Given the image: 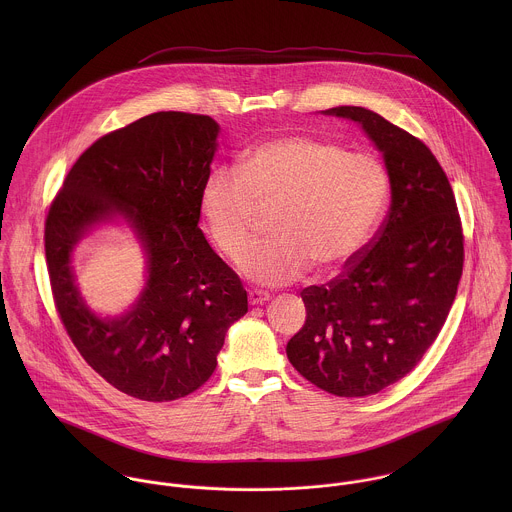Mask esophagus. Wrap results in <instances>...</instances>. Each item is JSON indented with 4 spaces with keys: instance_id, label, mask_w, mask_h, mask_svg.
Listing matches in <instances>:
<instances>
[{
    "instance_id": "1",
    "label": "esophagus",
    "mask_w": 512,
    "mask_h": 512,
    "mask_svg": "<svg viewBox=\"0 0 512 512\" xmlns=\"http://www.w3.org/2000/svg\"><path fill=\"white\" fill-rule=\"evenodd\" d=\"M270 299V293L262 292V290H250L248 292V301H250V305H262V303H266Z\"/></svg>"
}]
</instances>
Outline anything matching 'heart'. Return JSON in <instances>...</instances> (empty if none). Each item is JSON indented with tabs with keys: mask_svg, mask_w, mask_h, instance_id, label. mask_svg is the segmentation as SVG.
I'll use <instances>...</instances> for the list:
<instances>
[{
	"mask_svg": "<svg viewBox=\"0 0 512 512\" xmlns=\"http://www.w3.org/2000/svg\"><path fill=\"white\" fill-rule=\"evenodd\" d=\"M388 201L382 161L313 136H280L252 147L240 167H217L205 181L201 209L220 252L236 260L258 210L274 206L275 238L247 249L240 272L264 286L343 270L363 248Z\"/></svg>",
	"mask_w": 512,
	"mask_h": 512,
	"instance_id": "obj_1",
	"label": "heart"
}]
</instances>
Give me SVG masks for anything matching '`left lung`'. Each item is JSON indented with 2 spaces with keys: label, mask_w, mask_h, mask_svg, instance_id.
I'll return each instance as SVG.
<instances>
[{
  "label": "left lung",
  "mask_w": 512,
  "mask_h": 512,
  "mask_svg": "<svg viewBox=\"0 0 512 512\" xmlns=\"http://www.w3.org/2000/svg\"><path fill=\"white\" fill-rule=\"evenodd\" d=\"M325 114L359 122L382 151L392 203L337 278L301 292L307 319L286 353L317 388L357 398L404 378L436 341L463 272V228L449 179L422 140L361 106Z\"/></svg>",
  "instance_id": "obj_1"
}]
</instances>
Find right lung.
Wrapping results in <instances>:
<instances>
[{
  "label": "right lung",
  "mask_w": 512,
  "mask_h": 512,
  "mask_svg": "<svg viewBox=\"0 0 512 512\" xmlns=\"http://www.w3.org/2000/svg\"><path fill=\"white\" fill-rule=\"evenodd\" d=\"M219 124L211 116L155 112L88 147L45 219V256L59 317L82 355L120 392L171 402L217 368L228 327L248 311L238 274L209 246L201 193ZM122 214L148 254L147 290L122 318L100 320L73 284L70 254L98 221Z\"/></svg>",
  "instance_id": "add662e5"
}]
</instances>
